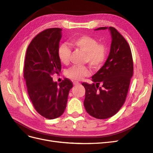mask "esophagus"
Masks as SVG:
<instances>
[{"label":"esophagus","mask_w":153,"mask_h":153,"mask_svg":"<svg viewBox=\"0 0 153 153\" xmlns=\"http://www.w3.org/2000/svg\"><path fill=\"white\" fill-rule=\"evenodd\" d=\"M73 84H74V86H79V85H81V83H80V82H77V81H76V82H73Z\"/></svg>","instance_id":"obj_1"}]
</instances>
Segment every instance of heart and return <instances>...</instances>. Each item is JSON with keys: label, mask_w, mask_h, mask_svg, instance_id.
Here are the masks:
<instances>
[{"label": "heart", "mask_w": 153, "mask_h": 153, "mask_svg": "<svg viewBox=\"0 0 153 153\" xmlns=\"http://www.w3.org/2000/svg\"><path fill=\"white\" fill-rule=\"evenodd\" d=\"M72 46L86 53L85 61L95 69H98L104 63L107 56V48L102 44H98L95 39L88 36H82L72 39ZM71 50L66 44H62L58 49V56L63 64L69 62ZM91 74V71L87 67L72 66L66 72L68 78L73 81H79Z\"/></svg>", "instance_id": "heart-1"}]
</instances>
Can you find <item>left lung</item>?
Masks as SVG:
<instances>
[{"instance_id":"obj_1","label":"left lung","mask_w":153,"mask_h":153,"mask_svg":"<svg viewBox=\"0 0 153 153\" xmlns=\"http://www.w3.org/2000/svg\"><path fill=\"white\" fill-rule=\"evenodd\" d=\"M106 29L111 36L109 56L104 65L92 76L93 83H82L86 90L85 109L90 116L100 120L114 116L124 104L134 70L130 48L116 29L100 27L95 30ZM100 83L102 88L98 89Z\"/></svg>"}]
</instances>
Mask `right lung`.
<instances>
[{
    "label": "right lung",
    "instance_id": "add662e5",
    "mask_svg": "<svg viewBox=\"0 0 153 153\" xmlns=\"http://www.w3.org/2000/svg\"><path fill=\"white\" fill-rule=\"evenodd\" d=\"M62 30L53 28L39 33L28 46L25 60L24 78L29 97L39 114L50 120L63 114L73 86L68 79L58 84L51 77L61 71L58 49Z\"/></svg>",
    "mask_w": 153,
    "mask_h": 153
}]
</instances>
